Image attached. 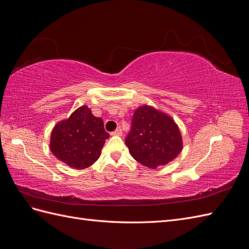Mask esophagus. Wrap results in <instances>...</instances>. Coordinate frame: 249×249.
<instances>
[{
    "label": "esophagus",
    "mask_w": 249,
    "mask_h": 249,
    "mask_svg": "<svg viewBox=\"0 0 249 249\" xmlns=\"http://www.w3.org/2000/svg\"><path fill=\"white\" fill-rule=\"evenodd\" d=\"M122 134H123V132H122V129H121L120 127H119V128L115 129L114 131H112V132H111V135H112V136H122Z\"/></svg>",
    "instance_id": "esophagus-1"
}]
</instances>
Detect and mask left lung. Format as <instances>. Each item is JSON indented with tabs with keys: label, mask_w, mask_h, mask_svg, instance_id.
I'll use <instances>...</instances> for the list:
<instances>
[{
	"label": "left lung",
	"mask_w": 249,
	"mask_h": 249,
	"mask_svg": "<svg viewBox=\"0 0 249 249\" xmlns=\"http://www.w3.org/2000/svg\"><path fill=\"white\" fill-rule=\"evenodd\" d=\"M125 144L134 159L151 169L169 163L182 149L181 135L174 120L146 105L136 109Z\"/></svg>",
	"instance_id": "8db88e82"
}]
</instances>
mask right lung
<instances>
[{
  "label": "right lung",
  "mask_w": 249,
  "mask_h": 249,
  "mask_svg": "<svg viewBox=\"0 0 249 249\" xmlns=\"http://www.w3.org/2000/svg\"><path fill=\"white\" fill-rule=\"evenodd\" d=\"M108 138L103 120L94 117L87 106H82L70 118L55 125L51 134L50 148L62 162L83 170L98 159Z\"/></svg>",
  "instance_id": "obj_1"
}]
</instances>
